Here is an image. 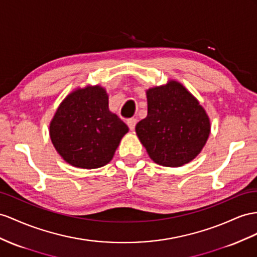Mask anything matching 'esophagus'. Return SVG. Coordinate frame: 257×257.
Listing matches in <instances>:
<instances>
[{"label": "esophagus", "mask_w": 257, "mask_h": 257, "mask_svg": "<svg viewBox=\"0 0 257 257\" xmlns=\"http://www.w3.org/2000/svg\"><path fill=\"white\" fill-rule=\"evenodd\" d=\"M127 124L130 130H135L136 124H137V119L136 118H130V119L127 120Z\"/></svg>", "instance_id": "1"}]
</instances>
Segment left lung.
Wrapping results in <instances>:
<instances>
[{"label": "left lung", "mask_w": 257, "mask_h": 257, "mask_svg": "<svg viewBox=\"0 0 257 257\" xmlns=\"http://www.w3.org/2000/svg\"><path fill=\"white\" fill-rule=\"evenodd\" d=\"M148 116L136 134L154 163L179 167L201 153L209 137L206 110L185 85L176 80L147 90Z\"/></svg>", "instance_id": "1"}]
</instances>
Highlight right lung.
Instances as JSON below:
<instances>
[{
  "label": "right lung",
  "instance_id": "add662e5",
  "mask_svg": "<svg viewBox=\"0 0 257 257\" xmlns=\"http://www.w3.org/2000/svg\"><path fill=\"white\" fill-rule=\"evenodd\" d=\"M50 138L69 165L94 169L108 164L129 128L108 108L100 84L77 88L58 105L50 122Z\"/></svg>",
  "mask_w": 257,
  "mask_h": 257
}]
</instances>
